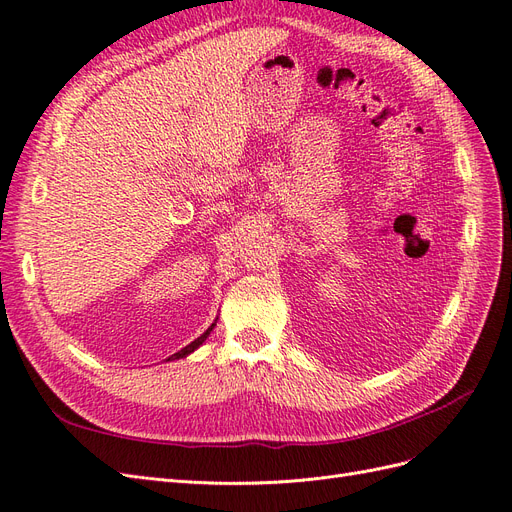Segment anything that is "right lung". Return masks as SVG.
<instances>
[{
	"mask_svg": "<svg viewBox=\"0 0 512 512\" xmlns=\"http://www.w3.org/2000/svg\"><path fill=\"white\" fill-rule=\"evenodd\" d=\"M215 322H218V320H215ZM215 322L211 324V327L203 333V335H200L198 339H194V342L192 344H188V346H185V348H181L179 352H175L173 356H168V359L166 361H179V359H185V356H188V354H192L196 348H200V346H203L205 344V339L211 335V331H213V327H215Z\"/></svg>",
	"mask_w": 512,
	"mask_h": 512,
	"instance_id": "add662e5",
	"label": "right lung"
}]
</instances>
